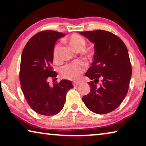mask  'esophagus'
<instances>
[{"label":"esophagus","instance_id":"1","mask_svg":"<svg viewBox=\"0 0 146 146\" xmlns=\"http://www.w3.org/2000/svg\"><path fill=\"white\" fill-rule=\"evenodd\" d=\"M80 84V82H74L73 86H78Z\"/></svg>","mask_w":146,"mask_h":146}]
</instances>
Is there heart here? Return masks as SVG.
I'll return each mask as SVG.
<instances>
[{
    "label": "heart",
    "mask_w": 146,
    "mask_h": 146,
    "mask_svg": "<svg viewBox=\"0 0 146 146\" xmlns=\"http://www.w3.org/2000/svg\"><path fill=\"white\" fill-rule=\"evenodd\" d=\"M67 42L76 51L82 52L86 47V41L82 37L77 35H73L68 39ZM60 44H56L52 50L53 60L56 62L59 58ZM85 69L84 64L82 62H76L65 66L61 70V74L65 78L76 80L80 76Z\"/></svg>",
    "instance_id": "b5f03b06"
}]
</instances>
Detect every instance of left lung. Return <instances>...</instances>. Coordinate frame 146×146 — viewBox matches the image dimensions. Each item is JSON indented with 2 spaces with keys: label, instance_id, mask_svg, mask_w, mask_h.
Instances as JSON below:
<instances>
[{
  "label": "left lung",
  "instance_id": "left-lung-1",
  "mask_svg": "<svg viewBox=\"0 0 146 146\" xmlns=\"http://www.w3.org/2000/svg\"><path fill=\"white\" fill-rule=\"evenodd\" d=\"M80 34L94 44V62L86 73L91 80L90 92L82 101L93 112L104 114L117 108L128 91L131 67L125 44L110 32H80ZM101 82L100 87L96 84Z\"/></svg>",
  "mask_w": 146,
  "mask_h": 146
}]
</instances>
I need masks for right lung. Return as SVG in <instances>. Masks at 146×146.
Returning a JSON list of instances; mask_svg holds the SVG:
<instances>
[{"mask_svg":"<svg viewBox=\"0 0 146 146\" xmlns=\"http://www.w3.org/2000/svg\"><path fill=\"white\" fill-rule=\"evenodd\" d=\"M64 36L53 31L40 32L29 40L22 54L20 68L22 91L29 105L39 114L58 113L64 106L67 92L73 88L72 82L68 80H62L52 86L48 81L50 78L57 76L52 67V50L57 40Z\"/></svg>","mask_w":146,"mask_h":146,"instance_id":"obj_1","label":"right lung"}]
</instances>
